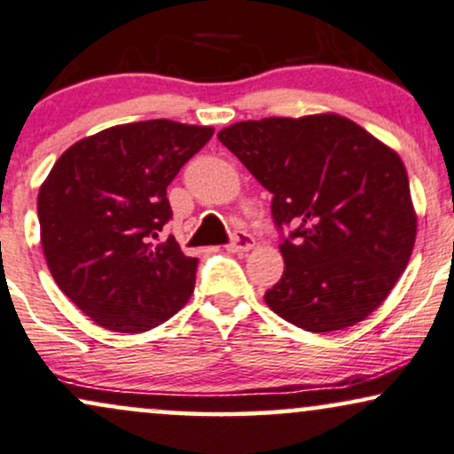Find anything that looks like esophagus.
I'll list each match as a JSON object with an SVG mask.
<instances>
[{"mask_svg":"<svg viewBox=\"0 0 454 454\" xmlns=\"http://www.w3.org/2000/svg\"><path fill=\"white\" fill-rule=\"evenodd\" d=\"M254 237L247 232H234L232 234V241L228 243V251H234V254H243V251H249L251 247H254Z\"/></svg>","mask_w":454,"mask_h":454,"instance_id":"34e87169","label":"esophagus"}]
</instances>
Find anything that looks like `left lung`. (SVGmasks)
Here are the masks:
<instances>
[{
	"label": "left lung",
	"instance_id": "obj_1",
	"mask_svg": "<svg viewBox=\"0 0 454 454\" xmlns=\"http://www.w3.org/2000/svg\"><path fill=\"white\" fill-rule=\"evenodd\" d=\"M272 194L283 277L266 304L307 332L345 330L389 296L411 260L417 213L402 158L338 114L262 118L217 133Z\"/></svg>",
	"mask_w": 454,
	"mask_h": 454
}]
</instances>
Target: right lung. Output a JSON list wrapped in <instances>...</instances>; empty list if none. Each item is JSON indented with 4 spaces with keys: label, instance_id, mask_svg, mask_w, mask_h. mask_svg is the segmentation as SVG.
I'll list each match as a JSON object with an SVG mask.
<instances>
[{
    "label": "right lung",
    "instance_id": "obj_1",
    "mask_svg": "<svg viewBox=\"0 0 454 454\" xmlns=\"http://www.w3.org/2000/svg\"><path fill=\"white\" fill-rule=\"evenodd\" d=\"M173 120L118 124L80 139L43 179V258L61 292L97 325L137 334L165 324L194 292L199 260L168 237L167 185L211 139Z\"/></svg>",
    "mask_w": 454,
    "mask_h": 454
}]
</instances>
